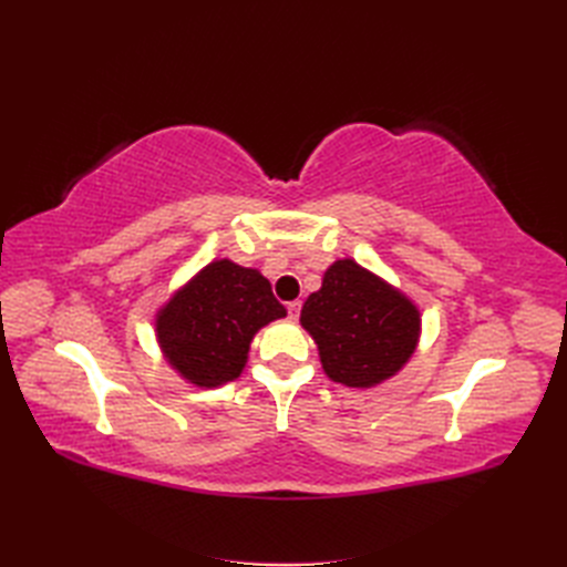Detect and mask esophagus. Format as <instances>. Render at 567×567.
Returning <instances> with one entry per match:
<instances>
[{
    "mask_svg": "<svg viewBox=\"0 0 567 567\" xmlns=\"http://www.w3.org/2000/svg\"><path fill=\"white\" fill-rule=\"evenodd\" d=\"M300 307H302V305H300V300H293V302H288V307H286V310H288V317H290V319H293V321H296V319L300 317Z\"/></svg>",
    "mask_w": 567,
    "mask_h": 567,
    "instance_id": "34e87169",
    "label": "esophagus"
}]
</instances>
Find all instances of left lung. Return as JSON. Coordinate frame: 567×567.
Masks as SVG:
<instances>
[{
    "mask_svg": "<svg viewBox=\"0 0 567 567\" xmlns=\"http://www.w3.org/2000/svg\"><path fill=\"white\" fill-rule=\"evenodd\" d=\"M300 321L317 340L326 375L350 388H371L398 373L421 331L416 307L354 260L326 269Z\"/></svg>",
    "mask_w": 567,
    "mask_h": 567,
    "instance_id": "left-lung-1",
    "label": "left lung"
}]
</instances>
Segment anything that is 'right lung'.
I'll return each instance as SVG.
<instances>
[{
	"label": "right lung",
	"mask_w": 567,
	"mask_h": 567,
	"mask_svg": "<svg viewBox=\"0 0 567 567\" xmlns=\"http://www.w3.org/2000/svg\"><path fill=\"white\" fill-rule=\"evenodd\" d=\"M281 317L286 307L260 271L217 260L163 307L156 331L186 381L215 388L241 375L252 336Z\"/></svg>",
	"instance_id": "add662e5"
}]
</instances>
